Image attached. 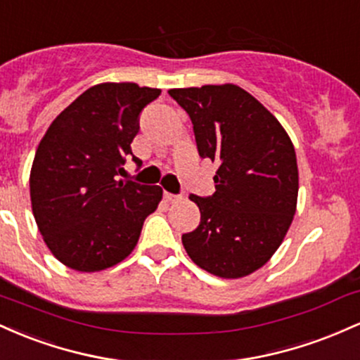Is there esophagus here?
<instances>
[{"mask_svg": "<svg viewBox=\"0 0 360 360\" xmlns=\"http://www.w3.org/2000/svg\"><path fill=\"white\" fill-rule=\"evenodd\" d=\"M163 197H165V200H167V202H176V200L181 199V195H175V193H169V192H165Z\"/></svg>", "mask_w": 360, "mask_h": 360, "instance_id": "1", "label": "esophagus"}]
</instances>
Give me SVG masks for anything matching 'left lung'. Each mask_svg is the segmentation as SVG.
<instances>
[{"mask_svg":"<svg viewBox=\"0 0 360 360\" xmlns=\"http://www.w3.org/2000/svg\"><path fill=\"white\" fill-rule=\"evenodd\" d=\"M200 158L219 165L209 197L191 195L200 223L181 234L188 257L217 277L255 272L276 253L296 212V151L281 122L236 84L176 88Z\"/></svg>","mask_w":360,"mask_h":360,"instance_id":"left-lung-1","label":"left lung"}]
</instances>
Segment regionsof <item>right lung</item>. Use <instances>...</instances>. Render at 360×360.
<instances>
[{
	"label": "right lung",
	"mask_w": 360,
	"mask_h": 360,
	"mask_svg": "<svg viewBox=\"0 0 360 360\" xmlns=\"http://www.w3.org/2000/svg\"><path fill=\"white\" fill-rule=\"evenodd\" d=\"M158 88L102 83L88 88L47 129L30 172L35 223L52 255L79 272L112 267L134 250L158 207V185L117 180L139 115Z\"/></svg>",
	"instance_id": "1"
}]
</instances>
